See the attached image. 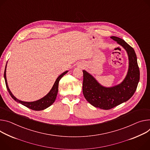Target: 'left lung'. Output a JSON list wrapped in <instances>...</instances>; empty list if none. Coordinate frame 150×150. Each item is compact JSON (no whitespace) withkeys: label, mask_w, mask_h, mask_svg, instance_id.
Masks as SVG:
<instances>
[{"label":"left lung","mask_w":150,"mask_h":150,"mask_svg":"<svg viewBox=\"0 0 150 150\" xmlns=\"http://www.w3.org/2000/svg\"><path fill=\"white\" fill-rule=\"evenodd\" d=\"M123 47L129 57V69L127 75L118 85L105 87L100 85L91 74L83 70V92L86 99L93 106L108 110L127 101L137 90L140 78L137 57L134 49L123 39L111 36Z\"/></svg>","instance_id":"obj_1"}]
</instances>
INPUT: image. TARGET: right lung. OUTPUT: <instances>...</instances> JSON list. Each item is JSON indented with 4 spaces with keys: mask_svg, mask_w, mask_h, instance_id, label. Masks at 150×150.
Segmentation results:
<instances>
[{
    "mask_svg": "<svg viewBox=\"0 0 150 150\" xmlns=\"http://www.w3.org/2000/svg\"><path fill=\"white\" fill-rule=\"evenodd\" d=\"M6 64L5 66V72H4V78H5V84H6L7 90H8L9 94L11 95V96L12 97V98L13 100H16L18 103H20L22 104L23 105L28 107L34 111L44 110H45V109L50 106L54 102V101H55V100L56 99L57 93H58L59 81L68 72L67 71H66L58 76V78L56 80L55 83H54V84L52 88L50 91V92L44 98H41L39 100L34 101V102H24V101H21V100H20L18 99H17L14 96H13L12 93H11V91H10V90L8 87V86L6 77Z\"/></svg>",
    "mask_w": 150,
    "mask_h": 150,
    "instance_id": "right-lung-1",
    "label": "right lung"
}]
</instances>
